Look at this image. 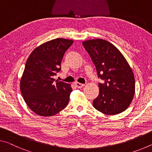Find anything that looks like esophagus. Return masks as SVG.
I'll return each instance as SVG.
<instances>
[{"label": "esophagus", "instance_id": "esophagus-1", "mask_svg": "<svg viewBox=\"0 0 152 152\" xmlns=\"http://www.w3.org/2000/svg\"><path fill=\"white\" fill-rule=\"evenodd\" d=\"M75 86L77 88H81L82 87H83L84 86H85V84L83 83H79V82H75Z\"/></svg>", "mask_w": 152, "mask_h": 152}]
</instances>
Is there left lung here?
<instances>
[{
  "label": "left lung",
  "mask_w": 152,
  "mask_h": 152,
  "mask_svg": "<svg viewBox=\"0 0 152 152\" xmlns=\"http://www.w3.org/2000/svg\"><path fill=\"white\" fill-rule=\"evenodd\" d=\"M82 44L103 81L98 84L99 92L94 99V107L107 115L125 111L135 92V77L128 62L116 46L104 39H89Z\"/></svg>",
  "instance_id": "obj_1"
}]
</instances>
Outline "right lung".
<instances>
[{"instance_id":"obj_1","label":"right lung","mask_w":152,"mask_h":152,"mask_svg":"<svg viewBox=\"0 0 152 152\" xmlns=\"http://www.w3.org/2000/svg\"><path fill=\"white\" fill-rule=\"evenodd\" d=\"M73 40L56 38L36 47L27 58L20 81L24 101L39 116H52L67 106L72 91L71 84L55 81L61 61Z\"/></svg>"}]
</instances>
